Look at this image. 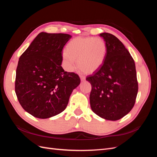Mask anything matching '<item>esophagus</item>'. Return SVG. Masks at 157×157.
Returning a JSON list of instances; mask_svg holds the SVG:
<instances>
[{"mask_svg": "<svg viewBox=\"0 0 157 157\" xmlns=\"http://www.w3.org/2000/svg\"><path fill=\"white\" fill-rule=\"evenodd\" d=\"M80 79H81L82 81H84V80H85V79H86V77L82 75H80Z\"/></svg>", "mask_w": 157, "mask_h": 157, "instance_id": "34e87169", "label": "esophagus"}]
</instances>
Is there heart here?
<instances>
[{
    "label": "heart",
    "instance_id": "b5f03b06",
    "mask_svg": "<svg viewBox=\"0 0 157 157\" xmlns=\"http://www.w3.org/2000/svg\"><path fill=\"white\" fill-rule=\"evenodd\" d=\"M107 52L106 42L101 38L77 37L69 42L67 50L62 53V59L69 71L73 70L78 60L80 68L87 73H93L103 65Z\"/></svg>",
    "mask_w": 157,
    "mask_h": 157
}]
</instances>
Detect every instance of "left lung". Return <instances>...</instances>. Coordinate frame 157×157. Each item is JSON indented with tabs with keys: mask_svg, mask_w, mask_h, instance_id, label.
I'll list each match as a JSON object with an SVG mask.
<instances>
[{
	"mask_svg": "<svg viewBox=\"0 0 157 157\" xmlns=\"http://www.w3.org/2000/svg\"><path fill=\"white\" fill-rule=\"evenodd\" d=\"M107 52L101 68L87 76L92 85L90 106L94 113L109 121L124 117L134 107L138 91L134 59L120 40L101 33Z\"/></svg>",
	"mask_w": 157,
	"mask_h": 157,
	"instance_id": "8db88e82",
	"label": "left lung"
}]
</instances>
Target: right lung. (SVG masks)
<instances>
[{
	"instance_id": "right-lung-1",
	"label": "right lung",
	"mask_w": 157,
	"mask_h": 157,
	"mask_svg": "<svg viewBox=\"0 0 157 157\" xmlns=\"http://www.w3.org/2000/svg\"><path fill=\"white\" fill-rule=\"evenodd\" d=\"M72 37L63 33L42 32L19 59L15 92L25 111L39 118L63 112L79 76L61 67L62 50Z\"/></svg>"
}]
</instances>
